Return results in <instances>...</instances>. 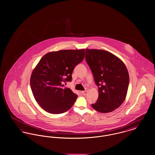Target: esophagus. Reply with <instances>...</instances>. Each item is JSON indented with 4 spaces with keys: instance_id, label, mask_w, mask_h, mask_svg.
<instances>
[{
    "instance_id": "34e87169",
    "label": "esophagus",
    "mask_w": 155,
    "mask_h": 155,
    "mask_svg": "<svg viewBox=\"0 0 155 155\" xmlns=\"http://www.w3.org/2000/svg\"><path fill=\"white\" fill-rule=\"evenodd\" d=\"M81 93L83 95H86L87 93V91H82Z\"/></svg>"
}]
</instances>
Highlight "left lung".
Returning a JSON list of instances; mask_svg holds the SVG:
<instances>
[{
  "mask_svg": "<svg viewBox=\"0 0 155 155\" xmlns=\"http://www.w3.org/2000/svg\"><path fill=\"white\" fill-rule=\"evenodd\" d=\"M85 59L99 87V97L92 107L101 113L114 111L123 103L127 92L129 76L126 65L104 50L86 49Z\"/></svg>",
  "mask_w": 155,
  "mask_h": 155,
  "instance_id": "1",
  "label": "left lung"
}]
</instances>
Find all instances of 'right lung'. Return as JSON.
Segmentation results:
<instances>
[{"label": "right lung", "instance_id": "add662e5", "mask_svg": "<svg viewBox=\"0 0 155 155\" xmlns=\"http://www.w3.org/2000/svg\"><path fill=\"white\" fill-rule=\"evenodd\" d=\"M85 51L61 50L44 55L31 73L30 83L36 102L52 114H60L72 107L78 95L66 87L71 81L74 67L82 61Z\"/></svg>", "mask_w": 155, "mask_h": 155}]
</instances>
